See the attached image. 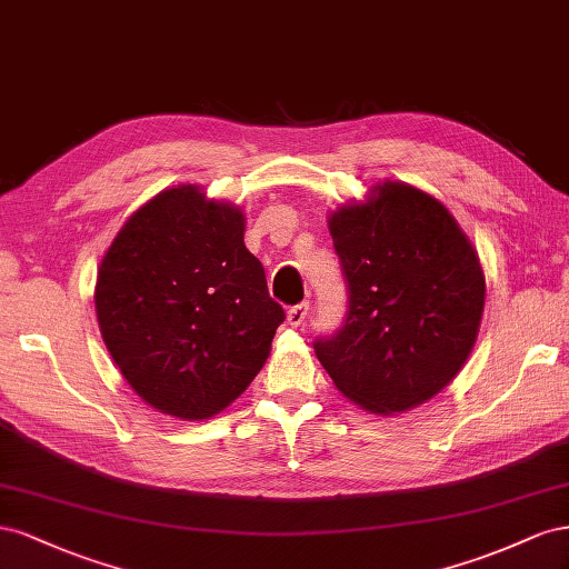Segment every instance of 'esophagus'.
Listing matches in <instances>:
<instances>
[{"label": "esophagus", "instance_id": "obj_1", "mask_svg": "<svg viewBox=\"0 0 569 569\" xmlns=\"http://www.w3.org/2000/svg\"><path fill=\"white\" fill-rule=\"evenodd\" d=\"M307 315H310V302L293 305L288 310V323H290V327H302V323L307 321Z\"/></svg>", "mask_w": 569, "mask_h": 569}]
</instances>
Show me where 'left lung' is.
<instances>
[{
  "instance_id": "8db88e82",
  "label": "left lung",
  "mask_w": 569,
  "mask_h": 569,
  "mask_svg": "<svg viewBox=\"0 0 569 569\" xmlns=\"http://www.w3.org/2000/svg\"><path fill=\"white\" fill-rule=\"evenodd\" d=\"M329 231L348 315L315 340L319 362L360 408L412 410L441 393L475 348L486 298L479 254L441 202L398 181L340 207Z\"/></svg>"
}]
</instances>
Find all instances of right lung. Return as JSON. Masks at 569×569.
<instances>
[{"label": "right lung", "mask_w": 569, "mask_h": 569, "mask_svg": "<svg viewBox=\"0 0 569 569\" xmlns=\"http://www.w3.org/2000/svg\"><path fill=\"white\" fill-rule=\"evenodd\" d=\"M242 233L238 207L178 186L144 202L102 259L94 310L104 346L159 412L214 417L267 362L286 312Z\"/></svg>", "instance_id": "add662e5"}]
</instances>
